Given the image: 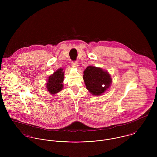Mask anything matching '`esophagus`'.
Masks as SVG:
<instances>
[{
    "label": "esophagus",
    "instance_id": "1",
    "mask_svg": "<svg viewBox=\"0 0 157 157\" xmlns=\"http://www.w3.org/2000/svg\"><path fill=\"white\" fill-rule=\"evenodd\" d=\"M71 65L73 67H78V62L77 61H73V62H72Z\"/></svg>",
    "mask_w": 157,
    "mask_h": 157
}]
</instances>
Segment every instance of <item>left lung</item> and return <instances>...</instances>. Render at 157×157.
Returning a JSON list of instances; mask_svg holds the SVG:
<instances>
[{
    "label": "left lung",
    "mask_w": 157,
    "mask_h": 157,
    "mask_svg": "<svg viewBox=\"0 0 157 157\" xmlns=\"http://www.w3.org/2000/svg\"><path fill=\"white\" fill-rule=\"evenodd\" d=\"M83 80L86 89L92 95H99L111 85V75L100 67L89 66L83 72Z\"/></svg>",
    "instance_id": "left-lung-1"
}]
</instances>
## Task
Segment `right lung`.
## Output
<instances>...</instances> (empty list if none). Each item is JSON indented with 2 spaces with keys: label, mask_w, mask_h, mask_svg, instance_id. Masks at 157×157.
I'll return each mask as SVG.
<instances>
[{
  "label": "right lung",
  "mask_w": 157,
  "mask_h": 157,
  "mask_svg": "<svg viewBox=\"0 0 157 157\" xmlns=\"http://www.w3.org/2000/svg\"><path fill=\"white\" fill-rule=\"evenodd\" d=\"M63 80L64 72L62 68H60L48 77L46 83L47 90L51 94L58 93L63 88Z\"/></svg>",
  "instance_id": "right-lung-1"
}]
</instances>
